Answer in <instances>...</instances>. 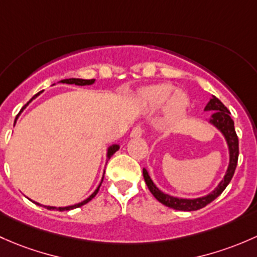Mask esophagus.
Masks as SVG:
<instances>
[{
    "instance_id": "esophagus-1",
    "label": "esophagus",
    "mask_w": 257,
    "mask_h": 257,
    "mask_svg": "<svg viewBox=\"0 0 257 257\" xmlns=\"http://www.w3.org/2000/svg\"><path fill=\"white\" fill-rule=\"evenodd\" d=\"M142 132H144V130H142L141 126H135V127L132 128V131H131V137L142 136Z\"/></svg>"
}]
</instances>
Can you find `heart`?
<instances>
[{
	"mask_svg": "<svg viewBox=\"0 0 257 257\" xmlns=\"http://www.w3.org/2000/svg\"><path fill=\"white\" fill-rule=\"evenodd\" d=\"M171 84H155L142 91V102L151 111H158L166 107L169 121L181 118L188 106V97L182 91H176Z\"/></svg>",
	"mask_w": 257,
	"mask_h": 257,
	"instance_id": "heart-1",
	"label": "heart"
}]
</instances>
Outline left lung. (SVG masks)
<instances>
[{"mask_svg": "<svg viewBox=\"0 0 257 257\" xmlns=\"http://www.w3.org/2000/svg\"><path fill=\"white\" fill-rule=\"evenodd\" d=\"M204 111H214L213 115L209 118V122L223 134L224 139H225L227 144V148H229V166H227L226 173L225 176H224V178L221 179L220 183L218 184V187H216L213 192L204 195V197L194 198V199H184V198L172 197V195L166 194V193H163L162 190H160L156 187V184L153 183L150 174H148L147 169L144 168L145 182H146L148 189L152 193L153 197H155L158 202L162 203L163 205L172 209H176V210L192 211L204 208L205 205H208L209 203L213 202L216 197H219V195L224 192V189L227 187V184L231 181L232 176H234L235 169H236L237 158H239V139H237L236 132H235L234 121L230 117V111L227 110L225 105L215 96H211V99L209 100Z\"/></svg>", "mask_w": 257, "mask_h": 257, "instance_id": "1", "label": "left lung"}]
</instances>
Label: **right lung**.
Returning a JSON list of instances; mask_svg holds the SVG:
<instances>
[{
  "mask_svg": "<svg viewBox=\"0 0 257 257\" xmlns=\"http://www.w3.org/2000/svg\"><path fill=\"white\" fill-rule=\"evenodd\" d=\"M62 83L63 84H74V85H80V86H84V85H91V84H94L95 83V79H75V78H70V79H64V80H62ZM39 95V92L38 94H36L34 95L33 97H32V99L30 100V101L27 102V104L25 105V106L22 107V110L20 111V113L22 112L23 110L26 109V107L28 106V104H30V102L32 101V100L34 99V97H37ZM20 113H18L17 116H16V120H15V123H16V121H17V118H18V116H20ZM118 148H120V146H118V145H112V146H110L109 148H107V155H106V157H107V160H110V157L111 156L113 155V153L116 152V151L118 150ZM102 179H104V177H102ZM102 179H101V183H102ZM101 183L99 184V187L96 188V189H95V192L92 193L91 195H90L89 198H86L85 200H83V202L81 203H78V204H74V205H69V207H59V208H57V207H48V205H44V207H46L47 209H49V210H52V209H57V210H59V211H64V210H71V209H75V208H79V207H81V205H84V204H86V203L88 202H90V200L92 199V198L95 197V195L97 194V192H99V188H100V186H101ZM32 202H33V200H32ZM34 204H37V205H41L39 204V203H37V202H33Z\"/></svg>",
  "mask_w": 257,
  "mask_h": 257,
  "instance_id": "obj_1",
  "label": "right lung"
}]
</instances>
